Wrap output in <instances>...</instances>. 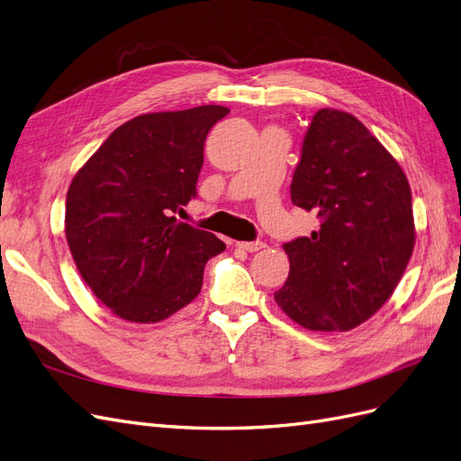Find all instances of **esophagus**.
<instances>
[{
	"label": "esophagus",
	"instance_id": "34e87169",
	"mask_svg": "<svg viewBox=\"0 0 461 461\" xmlns=\"http://www.w3.org/2000/svg\"><path fill=\"white\" fill-rule=\"evenodd\" d=\"M240 249H246V252H259V249L265 248V244L261 240H254V242H239L236 244Z\"/></svg>",
	"mask_w": 461,
	"mask_h": 461
}]
</instances>
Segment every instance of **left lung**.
Returning a JSON list of instances; mask_svg holds the SVG:
<instances>
[{"label": "left lung", "mask_w": 461, "mask_h": 461, "mask_svg": "<svg viewBox=\"0 0 461 461\" xmlns=\"http://www.w3.org/2000/svg\"><path fill=\"white\" fill-rule=\"evenodd\" d=\"M290 198L315 213L319 230L283 244L290 273L275 302L310 330H350L390 298L411 258L408 178L354 115L319 109Z\"/></svg>", "instance_id": "8db88e82"}]
</instances>
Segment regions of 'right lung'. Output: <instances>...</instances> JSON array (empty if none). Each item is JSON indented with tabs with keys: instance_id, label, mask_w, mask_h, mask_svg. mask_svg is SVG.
I'll return each instance as SVG.
<instances>
[{
	"instance_id": "right-lung-1",
	"label": "right lung",
	"mask_w": 461,
	"mask_h": 461,
	"mask_svg": "<svg viewBox=\"0 0 461 461\" xmlns=\"http://www.w3.org/2000/svg\"><path fill=\"white\" fill-rule=\"evenodd\" d=\"M229 113L202 105L140 115L109 134L73 178L65 232L77 267L115 315L158 323L200 294L215 234L178 222L198 196L205 136Z\"/></svg>"
}]
</instances>
